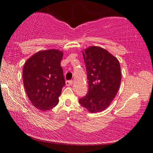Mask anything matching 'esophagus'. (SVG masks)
<instances>
[{"mask_svg":"<svg viewBox=\"0 0 153 153\" xmlns=\"http://www.w3.org/2000/svg\"><path fill=\"white\" fill-rule=\"evenodd\" d=\"M73 83V81L72 80H70V81H66V85L68 86H70V85H72Z\"/></svg>","mask_w":153,"mask_h":153,"instance_id":"34e87169","label":"esophagus"}]
</instances>
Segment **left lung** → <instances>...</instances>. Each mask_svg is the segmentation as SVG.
Returning <instances> with one entry per match:
<instances>
[{
    "label": "left lung",
    "mask_w": 153,
    "mask_h": 153,
    "mask_svg": "<svg viewBox=\"0 0 153 153\" xmlns=\"http://www.w3.org/2000/svg\"><path fill=\"white\" fill-rule=\"evenodd\" d=\"M88 80V91L79 99L81 106L91 113L108 107L118 93L121 81L118 60L99 47H90L83 52Z\"/></svg>",
    "instance_id": "left-lung-1"
}]
</instances>
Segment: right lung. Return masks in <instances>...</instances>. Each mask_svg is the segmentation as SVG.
Segmentation results:
<instances>
[{"label":"right lung","instance_id":"right-lung-1","mask_svg":"<svg viewBox=\"0 0 153 153\" xmlns=\"http://www.w3.org/2000/svg\"><path fill=\"white\" fill-rule=\"evenodd\" d=\"M63 53L57 49L40 51L29 58L23 69V82L32 104L41 111L51 109L65 85L60 66Z\"/></svg>","mask_w":153,"mask_h":153}]
</instances>
